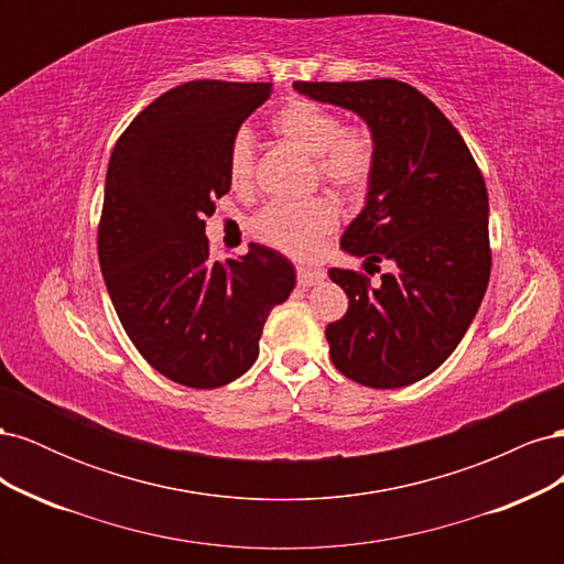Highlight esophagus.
Segmentation results:
<instances>
[{
    "label": "esophagus",
    "instance_id": "1",
    "mask_svg": "<svg viewBox=\"0 0 564 564\" xmlns=\"http://www.w3.org/2000/svg\"><path fill=\"white\" fill-rule=\"evenodd\" d=\"M299 275V284L301 286H315L319 282H324V278H327V272L319 270V268H308V265H299L296 270Z\"/></svg>",
    "mask_w": 564,
    "mask_h": 564
}]
</instances>
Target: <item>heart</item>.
<instances>
[{
  "instance_id": "b5f03b06",
  "label": "heart",
  "mask_w": 564,
  "mask_h": 564,
  "mask_svg": "<svg viewBox=\"0 0 564 564\" xmlns=\"http://www.w3.org/2000/svg\"><path fill=\"white\" fill-rule=\"evenodd\" d=\"M270 129L303 155H311L319 181L338 193H360L369 183L377 162V141L367 127H344L332 108L308 98H294L272 115ZM226 169L232 191H251L253 139L249 131L232 135ZM336 226L338 207L332 197L270 202L251 220V230L261 242L292 256L313 253Z\"/></svg>"
}]
</instances>
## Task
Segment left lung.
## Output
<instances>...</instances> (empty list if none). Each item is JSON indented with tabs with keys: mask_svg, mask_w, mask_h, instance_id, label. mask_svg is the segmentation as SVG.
I'll return each instance as SVG.
<instances>
[{
	"mask_svg": "<svg viewBox=\"0 0 564 564\" xmlns=\"http://www.w3.org/2000/svg\"><path fill=\"white\" fill-rule=\"evenodd\" d=\"M317 104L346 108L377 141L362 212L340 249L362 256L371 284L332 268L348 313L327 327L344 377L369 388H402L433 373L458 346L487 292L489 199L468 145L433 100L398 79L294 82Z\"/></svg>",
	"mask_w": 564,
	"mask_h": 564,
	"instance_id": "1",
	"label": "left lung"
}]
</instances>
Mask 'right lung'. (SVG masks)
<instances>
[{"mask_svg":"<svg viewBox=\"0 0 564 564\" xmlns=\"http://www.w3.org/2000/svg\"><path fill=\"white\" fill-rule=\"evenodd\" d=\"M272 84L199 79L162 94L119 135L98 261L119 322L148 365L187 388L226 386L256 362L263 324L296 284L280 251L209 261L204 218L230 191L228 145Z\"/></svg>","mask_w":564,"mask_h":564,"instance_id":"add662e5","label":"right lung"}]
</instances>
